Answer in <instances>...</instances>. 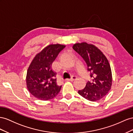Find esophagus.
I'll return each mask as SVG.
<instances>
[{"label":"esophagus","instance_id":"obj_1","mask_svg":"<svg viewBox=\"0 0 133 133\" xmlns=\"http://www.w3.org/2000/svg\"><path fill=\"white\" fill-rule=\"evenodd\" d=\"M76 79V76H72V77L71 78H67L66 79L67 81H73L74 80H75V79Z\"/></svg>","mask_w":133,"mask_h":133}]
</instances>
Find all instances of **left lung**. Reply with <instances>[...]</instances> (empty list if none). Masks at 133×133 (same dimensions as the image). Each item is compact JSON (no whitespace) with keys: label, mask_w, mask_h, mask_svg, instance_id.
Listing matches in <instances>:
<instances>
[{"label":"left lung","mask_w":133,"mask_h":133,"mask_svg":"<svg viewBox=\"0 0 133 133\" xmlns=\"http://www.w3.org/2000/svg\"><path fill=\"white\" fill-rule=\"evenodd\" d=\"M72 48L86 62L92 78L78 93L89 101L100 100L107 95L112 85V73L107 58L95 45L86 42L75 43Z\"/></svg>","instance_id":"8db88e82"}]
</instances>
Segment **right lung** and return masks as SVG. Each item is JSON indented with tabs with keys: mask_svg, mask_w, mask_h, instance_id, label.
I'll return each mask as SVG.
<instances>
[{
	"mask_svg": "<svg viewBox=\"0 0 133 133\" xmlns=\"http://www.w3.org/2000/svg\"><path fill=\"white\" fill-rule=\"evenodd\" d=\"M66 46L50 44L37 54L28 67L26 76V87L33 96L41 100H49L57 95L62 86L57 83L56 73L52 64Z\"/></svg>",
	"mask_w": 133,
	"mask_h": 133,
	"instance_id": "1",
	"label": "right lung"
}]
</instances>
